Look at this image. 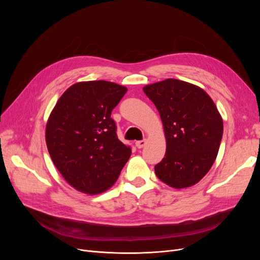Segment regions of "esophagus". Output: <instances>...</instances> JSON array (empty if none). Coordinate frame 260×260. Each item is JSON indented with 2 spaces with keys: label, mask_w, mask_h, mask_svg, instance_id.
<instances>
[{
  "label": "esophagus",
  "mask_w": 260,
  "mask_h": 260,
  "mask_svg": "<svg viewBox=\"0 0 260 260\" xmlns=\"http://www.w3.org/2000/svg\"><path fill=\"white\" fill-rule=\"evenodd\" d=\"M136 146H137L138 148H142L143 146H145V144H146V140L144 139V140H140V141H136Z\"/></svg>",
  "instance_id": "obj_1"
}]
</instances>
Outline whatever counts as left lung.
I'll list each match as a JSON object with an SVG mask.
<instances>
[{
    "label": "left lung",
    "instance_id": "1",
    "mask_svg": "<svg viewBox=\"0 0 260 260\" xmlns=\"http://www.w3.org/2000/svg\"><path fill=\"white\" fill-rule=\"evenodd\" d=\"M143 91L158 109L167 140L156 176L174 188L196 184L215 162L223 134L214 101L199 86L177 79L148 84Z\"/></svg>",
    "mask_w": 260,
    "mask_h": 260
}]
</instances>
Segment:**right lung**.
Returning <instances> with one entry per match:
<instances>
[{
    "instance_id": "obj_1",
    "label": "right lung",
    "mask_w": 260,
    "mask_h": 260,
    "mask_svg": "<svg viewBox=\"0 0 260 260\" xmlns=\"http://www.w3.org/2000/svg\"><path fill=\"white\" fill-rule=\"evenodd\" d=\"M126 91L114 82H79L64 91L50 113L45 129L48 153L63 178L79 192H105L131 157V147L118 139L111 118Z\"/></svg>"
}]
</instances>
